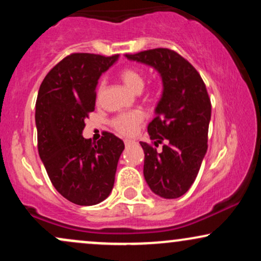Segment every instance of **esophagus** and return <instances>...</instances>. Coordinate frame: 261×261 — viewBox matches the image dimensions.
<instances>
[{
  "mask_svg": "<svg viewBox=\"0 0 261 261\" xmlns=\"http://www.w3.org/2000/svg\"><path fill=\"white\" fill-rule=\"evenodd\" d=\"M124 142H125V146H130V145H133L134 141H131V140H125Z\"/></svg>",
  "mask_w": 261,
  "mask_h": 261,
  "instance_id": "esophagus-1",
  "label": "esophagus"
}]
</instances>
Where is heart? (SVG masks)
Wrapping results in <instances>:
<instances>
[{
	"label": "heart",
	"mask_w": 261,
	"mask_h": 261,
	"mask_svg": "<svg viewBox=\"0 0 261 261\" xmlns=\"http://www.w3.org/2000/svg\"><path fill=\"white\" fill-rule=\"evenodd\" d=\"M119 76L122 82L134 92H141L145 86V74L136 66H126L121 68ZM104 89H106V80H100L97 87V98H100ZM157 94V88H151L147 92L148 98H154ZM143 121H145V114L141 110H130V112H124L114 116L112 119V126L121 136L131 137L137 133Z\"/></svg>",
	"instance_id": "obj_1"
}]
</instances>
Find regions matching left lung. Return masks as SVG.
Here are the masks:
<instances>
[{"label": "left lung", "instance_id": "left-lung-1", "mask_svg": "<svg viewBox=\"0 0 261 261\" xmlns=\"http://www.w3.org/2000/svg\"><path fill=\"white\" fill-rule=\"evenodd\" d=\"M153 66L163 80L157 116L147 130L151 143L145 152L143 175L154 194L164 199L184 195L195 181L207 151L211 100L200 73L187 59L166 47L126 54ZM162 145L161 151L156 147Z\"/></svg>", "mask_w": 261, "mask_h": 261}]
</instances>
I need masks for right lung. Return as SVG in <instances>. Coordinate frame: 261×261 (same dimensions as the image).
Returning <instances> with one entry per match:
<instances>
[{
  "label": "right lung",
  "instance_id": "1",
  "mask_svg": "<svg viewBox=\"0 0 261 261\" xmlns=\"http://www.w3.org/2000/svg\"><path fill=\"white\" fill-rule=\"evenodd\" d=\"M118 55L73 53L45 76L35 103L38 151L56 190L81 206L97 205L112 193L124 151L112 133L86 140L85 120L94 112L98 79Z\"/></svg>",
  "mask_w": 261,
  "mask_h": 261
}]
</instances>
